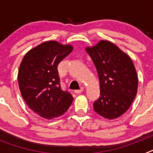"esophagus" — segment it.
Returning a JSON list of instances; mask_svg holds the SVG:
<instances>
[{
	"label": "esophagus",
	"mask_w": 153,
	"mask_h": 153,
	"mask_svg": "<svg viewBox=\"0 0 153 153\" xmlns=\"http://www.w3.org/2000/svg\"><path fill=\"white\" fill-rule=\"evenodd\" d=\"M83 88H81L80 90H75V91H74V93H76V94H79V93H82V92H83Z\"/></svg>",
	"instance_id": "esophagus-1"
}]
</instances>
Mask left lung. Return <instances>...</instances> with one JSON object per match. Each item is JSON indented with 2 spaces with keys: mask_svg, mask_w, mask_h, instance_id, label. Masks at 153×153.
Here are the masks:
<instances>
[{
  "mask_svg": "<svg viewBox=\"0 0 153 153\" xmlns=\"http://www.w3.org/2000/svg\"><path fill=\"white\" fill-rule=\"evenodd\" d=\"M100 79V96L93 103L96 113L114 120L128 110L136 96L138 76L129 55L108 40L86 47Z\"/></svg>",
  "mask_w": 153,
  "mask_h": 153,
  "instance_id": "left-lung-1",
  "label": "left lung"
}]
</instances>
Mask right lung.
<instances>
[{"label":"right lung","instance_id":"add662e5","mask_svg":"<svg viewBox=\"0 0 153 153\" xmlns=\"http://www.w3.org/2000/svg\"><path fill=\"white\" fill-rule=\"evenodd\" d=\"M70 44L49 40L27 53L18 71V85L27 105L46 120H53L67 112L74 97L60 86L57 66L72 52Z\"/></svg>","mask_w":153,"mask_h":153}]
</instances>
